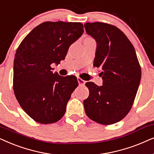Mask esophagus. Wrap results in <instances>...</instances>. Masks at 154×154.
<instances>
[{"label":"esophagus","mask_w":154,"mask_h":154,"mask_svg":"<svg viewBox=\"0 0 154 154\" xmlns=\"http://www.w3.org/2000/svg\"><path fill=\"white\" fill-rule=\"evenodd\" d=\"M77 81H78V83H79V85H85V84L86 82L85 80H83L82 79L79 78V77L77 78Z\"/></svg>","instance_id":"obj_1"}]
</instances>
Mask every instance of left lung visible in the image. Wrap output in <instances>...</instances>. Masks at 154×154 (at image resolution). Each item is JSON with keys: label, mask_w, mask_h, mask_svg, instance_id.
<instances>
[{"label": "left lung", "mask_w": 154, "mask_h": 154, "mask_svg": "<svg viewBox=\"0 0 154 154\" xmlns=\"http://www.w3.org/2000/svg\"><path fill=\"white\" fill-rule=\"evenodd\" d=\"M96 42L94 66L101 71L103 85L85 84L89 95L84 101L87 116L98 123L112 125L127 116L141 81V71L134 48L118 27L103 22L85 24Z\"/></svg>", "instance_id": "1"}]
</instances>
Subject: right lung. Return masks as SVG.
Returning <instances> with one entry per match:
<instances>
[{
    "instance_id": "obj_1",
    "label": "right lung",
    "mask_w": 154,
    "mask_h": 154,
    "mask_svg": "<svg viewBox=\"0 0 154 154\" xmlns=\"http://www.w3.org/2000/svg\"><path fill=\"white\" fill-rule=\"evenodd\" d=\"M80 22H45L22 40L16 51L13 89L24 112L42 124L58 121L64 116L71 94L78 86L75 76L53 73L69 47L83 34Z\"/></svg>"
}]
</instances>
